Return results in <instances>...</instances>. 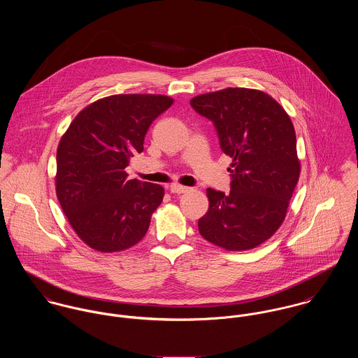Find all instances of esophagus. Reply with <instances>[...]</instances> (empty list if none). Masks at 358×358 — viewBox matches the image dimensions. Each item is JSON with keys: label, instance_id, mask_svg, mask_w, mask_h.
<instances>
[{"label": "esophagus", "instance_id": "esophagus-1", "mask_svg": "<svg viewBox=\"0 0 358 358\" xmlns=\"http://www.w3.org/2000/svg\"><path fill=\"white\" fill-rule=\"evenodd\" d=\"M189 190H190V187H186V186H182V185H178V183H173V185H171V187H169V192L173 193V194L187 193Z\"/></svg>", "mask_w": 358, "mask_h": 358}]
</instances>
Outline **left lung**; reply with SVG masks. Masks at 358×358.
Returning a JSON list of instances; mask_svg holds the SVG:
<instances>
[{
  "label": "left lung",
  "mask_w": 358,
  "mask_h": 358,
  "mask_svg": "<svg viewBox=\"0 0 358 358\" xmlns=\"http://www.w3.org/2000/svg\"><path fill=\"white\" fill-rule=\"evenodd\" d=\"M190 104L213 122L222 152L233 159L231 190H206L209 208L199 231L227 251L256 248L282 224L299 180L294 124L259 90L226 88L194 96Z\"/></svg>",
  "instance_id": "1"
}]
</instances>
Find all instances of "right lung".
<instances>
[{"mask_svg": "<svg viewBox=\"0 0 358 358\" xmlns=\"http://www.w3.org/2000/svg\"><path fill=\"white\" fill-rule=\"evenodd\" d=\"M172 103L153 94L106 96L84 107L60 138L56 196L76 234L92 250L118 252L145 237L164 187L127 179L125 168L143 152L152 122Z\"/></svg>", "mask_w": 358, "mask_h": 358, "instance_id": "1", "label": "right lung"}]
</instances>
